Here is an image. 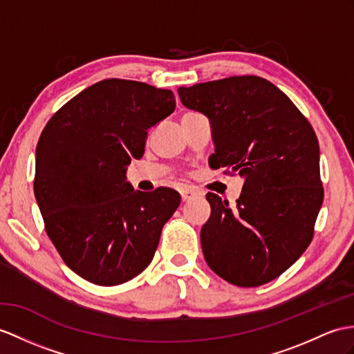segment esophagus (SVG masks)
Masks as SVG:
<instances>
[{"label": "esophagus", "mask_w": 354, "mask_h": 354, "mask_svg": "<svg viewBox=\"0 0 354 354\" xmlns=\"http://www.w3.org/2000/svg\"><path fill=\"white\" fill-rule=\"evenodd\" d=\"M180 195H182L183 201H189V200H192V198L201 195V192L195 187H185V189H182V191H180Z\"/></svg>", "instance_id": "obj_1"}]
</instances>
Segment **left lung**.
<instances>
[{
  "label": "left lung",
  "mask_w": 354,
  "mask_h": 354,
  "mask_svg": "<svg viewBox=\"0 0 354 354\" xmlns=\"http://www.w3.org/2000/svg\"><path fill=\"white\" fill-rule=\"evenodd\" d=\"M178 96L210 120V168L245 178L234 207L205 195L212 207L201 228L207 264L237 287L273 281L311 243L323 204L313 126L277 85L254 75L180 87Z\"/></svg>",
  "instance_id": "8db88e82"
}]
</instances>
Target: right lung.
I'll list each match as a JSON object with an SVG mask.
<instances>
[{
  "instance_id": "1",
  "label": "right lung",
  "mask_w": 354,
  "mask_h": 354,
  "mask_svg": "<svg viewBox=\"0 0 354 354\" xmlns=\"http://www.w3.org/2000/svg\"><path fill=\"white\" fill-rule=\"evenodd\" d=\"M174 109L171 90L112 77L68 100L39 138L34 194L46 234L63 261L96 286L140 274L180 205L174 189L147 194L126 182L149 129Z\"/></svg>"
}]
</instances>
